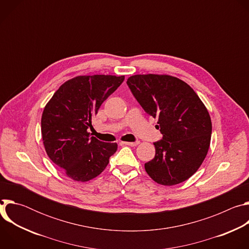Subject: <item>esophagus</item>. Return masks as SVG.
I'll use <instances>...</instances> for the list:
<instances>
[{
    "label": "esophagus",
    "mask_w": 249,
    "mask_h": 249,
    "mask_svg": "<svg viewBox=\"0 0 249 249\" xmlns=\"http://www.w3.org/2000/svg\"><path fill=\"white\" fill-rule=\"evenodd\" d=\"M122 144L130 146V147H136L139 145V142H122Z\"/></svg>",
    "instance_id": "1"
}]
</instances>
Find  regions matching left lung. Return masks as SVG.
Instances as JSON below:
<instances>
[{"label": "left lung", "mask_w": 249, "mask_h": 249, "mask_svg": "<svg viewBox=\"0 0 249 249\" xmlns=\"http://www.w3.org/2000/svg\"><path fill=\"white\" fill-rule=\"evenodd\" d=\"M127 85L162 134L154 143L155 158L145 163L147 173L164 186L187 180L210 148L212 121L205 104L189 85L169 75H134Z\"/></svg>", "instance_id": "left-lung-1"}]
</instances>
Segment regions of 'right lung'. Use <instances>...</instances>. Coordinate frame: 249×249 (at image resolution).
Here are the masks:
<instances>
[{"label":"right lung","mask_w":249,"mask_h":249,"mask_svg":"<svg viewBox=\"0 0 249 249\" xmlns=\"http://www.w3.org/2000/svg\"><path fill=\"white\" fill-rule=\"evenodd\" d=\"M112 75L78 76L65 82L45 105L41 135L46 154L75 181L99 175L117 151L116 143L90 137L92 118L102 102L123 83Z\"/></svg>","instance_id":"1"}]
</instances>
